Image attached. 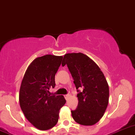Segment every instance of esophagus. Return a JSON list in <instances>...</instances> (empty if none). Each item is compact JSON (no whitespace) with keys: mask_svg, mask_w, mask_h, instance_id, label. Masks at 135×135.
Masks as SVG:
<instances>
[{"mask_svg":"<svg viewBox=\"0 0 135 135\" xmlns=\"http://www.w3.org/2000/svg\"><path fill=\"white\" fill-rule=\"evenodd\" d=\"M69 96H70V95H69V94H67V95H64V97H65V99H66V100H67V99H69Z\"/></svg>","mask_w":135,"mask_h":135,"instance_id":"1","label":"esophagus"}]
</instances>
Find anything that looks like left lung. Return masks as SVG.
<instances>
[{
    "label": "left lung",
    "mask_w": 135,
    "mask_h": 135,
    "mask_svg": "<svg viewBox=\"0 0 135 135\" xmlns=\"http://www.w3.org/2000/svg\"><path fill=\"white\" fill-rule=\"evenodd\" d=\"M65 65L78 92V104L75 110H71L72 116L79 124L93 126L101 119L108 106L109 88L107 80L98 65L81 53L65 54L62 66Z\"/></svg>",
    "instance_id": "obj_1"
}]
</instances>
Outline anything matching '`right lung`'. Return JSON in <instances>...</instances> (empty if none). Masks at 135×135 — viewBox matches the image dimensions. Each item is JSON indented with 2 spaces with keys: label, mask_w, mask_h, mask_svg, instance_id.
<instances>
[{
  "label": "right lung",
  "mask_w": 135,
  "mask_h": 135,
  "mask_svg": "<svg viewBox=\"0 0 135 135\" xmlns=\"http://www.w3.org/2000/svg\"><path fill=\"white\" fill-rule=\"evenodd\" d=\"M62 56L46 55L35 59L28 66L20 90V107L25 118L39 130H47L57 124L59 113L66 100L62 95H50L55 88V76Z\"/></svg>",
  "instance_id": "right-lung-1"
}]
</instances>
